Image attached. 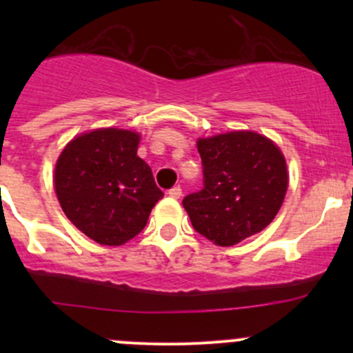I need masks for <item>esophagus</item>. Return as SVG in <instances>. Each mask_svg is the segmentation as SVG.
<instances>
[{
  "label": "esophagus",
  "instance_id": "obj_1",
  "mask_svg": "<svg viewBox=\"0 0 353 353\" xmlns=\"http://www.w3.org/2000/svg\"><path fill=\"white\" fill-rule=\"evenodd\" d=\"M169 194L170 198H174V199H177V198H181V194H183V190H181L179 186H174V188H170L169 190Z\"/></svg>",
  "mask_w": 353,
  "mask_h": 353
}]
</instances>
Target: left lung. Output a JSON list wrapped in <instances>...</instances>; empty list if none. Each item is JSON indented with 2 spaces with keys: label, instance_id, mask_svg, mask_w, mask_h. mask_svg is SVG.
<instances>
[{
  "label": "left lung",
  "instance_id": "left-lung-1",
  "mask_svg": "<svg viewBox=\"0 0 353 353\" xmlns=\"http://www.w3.org/2000/svg\"><path fill=\"white\" fill-rule=\"evenodd\" d=\"M203 188L183 199L194 230L219 245H234L275 219L285 198V159L272 140L232 131L198 140Z\"/></svg>",
  "mask_w": 353,
  "mask_h": 353
}]
</instances>
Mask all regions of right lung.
Returning a JSON list of instances; mask_svg holds the SVG:
<instances>
[{"label": "right lung", "instance_id": "add662e5", "mask_svg": "<svg viewBox=\"0 0 353 353\" xmlns=\"http://www.w3.org/2000/svg\"><path fill=\"white\" fill-rule=\"evenodd\" d=\"M140 134L116 128L74 138L59 155L54 186L65 215L95 243L121 245L147 225L163 196L137 155Z\"/></svg>", "mask_w": 353, "mask_h": 353}]
</instances>
